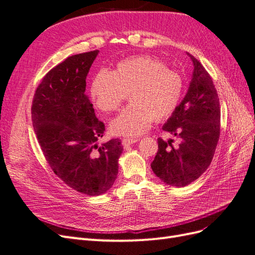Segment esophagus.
<instances>
[{"label":"esophagus","instance_id":"34e87169","mask_svg":"<svg viewBox=\"0 0 255 255\" xmlns=\"http://www.w3.org/2000/svg\"><path fill=\"white\" fill-rule=\"evenodd\" d=\"M138 141V139L137 138H128V137H125V138H122V144L123 145H130V144H133V143H135V142H137Z\"/></svg>","mask_w":255,"mask_h":255}]
</instances>
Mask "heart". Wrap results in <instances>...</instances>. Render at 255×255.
I'll use <instances>...</instances> for the list:
<instances>
[{
  "instance_id": "1",
  "label": "heart",
  "mask_w": 255,
  "mask_h": 255,
  "mask_svg": "<svg viewBox=\"0 0 255 255\" xmlns=\"http://www.w3.org/2000/svg\"><path fill=\"white\" fill-rule=\"evenodd\" d=\"M182 79L151 56L123 59L114 71L99 70L90 85V96L100 111H117L128 92L130 102L111 122V129L122 136H138L154 120L169 117L182 96Z\"/></svg>"
}]
</instances>
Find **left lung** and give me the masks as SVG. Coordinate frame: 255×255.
<instances>
[{"label": "left lung", "mask_w": 255, "mask_h": 255, "mask_svg": "<svg viewBox=\"0 0 255 255\" xmlns=\"http://www.w3.org/2000/svg\"><path fill=\"white\" fill-rule=\"evenodd\" d=\"M194 73L186 96L163 129L173 139L158 138V150L151 164L153 172L164 183L184 187L201 176L214 157L220 136V105L211 75L200 61L187 53Z\"/></svg>", "instance_id": "obj_1"}]
</instances>
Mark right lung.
<instances>
[{
    "instance_id": "1",
    "label": "right lung",
    "mask_w": 255,
    "mask_h": 255,
    "mask_svg": "<svg viewBox=\"0 0 255 255\" xmlns=\"http://www.w3.org/2000/svg\"><path fill=\"white\" fill-rule=\"evenodd\" d=\"M98 53L76 54L51 69L38 85L32 105L37 139L53 172L88 196L102 195L113 186L123 150L118 138L98 144L105 126L85 95Z\"/></svg>"
}]
</instances>
